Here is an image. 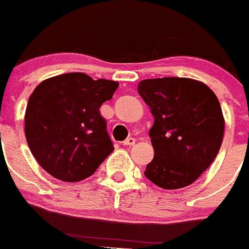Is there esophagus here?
<instances>
[{"mask_svg": "<svg viewBox=\"0 0 249 249\" xmlns=\"http://www.w3.org/2000/svg\"><path fill=\"white\" fill-rule=\"evenodd\" d=\"M135 143H136V140L132 137L127 138L126 141H123V144H124V146H133Z\"/></svg>", "mask_w": 249, "mask_h": 249, "instance_id": "obj_1", "label": "esophagus"}]
</instances>
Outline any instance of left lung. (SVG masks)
I'll return each instance as SVG.
<instances>
[{
  "mask_svg": "<svg viewBox=\"0 0 249 249\" xmlns=\"http://www.w3.org/2000/svg\"><path fill=\"white\" fill-rule=\"evenodd\" d=\"M138 93L155 117L149 129L155 157L144 176L164 190L190 186L221 148L224 118L218 98L204 83L181 77L141 81Z\"/></svg>",
  "mask_w": 249,
  "mask_h": 249,
  "instance_id": "1",
  "label": "left lung"
}]
</instances>
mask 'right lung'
Returning a JSON list of instances; mask_svg holds the SVG:
<instances>
[{
  "label": "right lung",
  "instance_id": "obj_1",
  "mask_svg": "<svg viewBox=\"0 0 249 249\" xmlns=\"http://www.w3.org/2000/svg\"><path fill=\"white\" fill-rule=\"evenodd\" d=\"M118 83L94 81L81 72L51 77L28 98L25 133L32 155L46 172L78 182L96 172L113 151L100 107Z\"/></svg>",
  "mask_w": 249,
  "mask_h": 249
}]
</instances>
